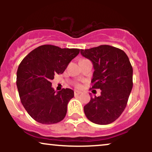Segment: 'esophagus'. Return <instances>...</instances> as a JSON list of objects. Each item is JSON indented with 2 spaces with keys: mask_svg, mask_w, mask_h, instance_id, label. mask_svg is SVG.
I'll return each mask as SVG.
<instances>
[{
  "mask_svg": "<svg viewBox=\"0 0 152 152\" xmlns=\"http://www.w3.org/2000/svg\"><path fill=\"white\" fill-rule=\"evenodd\" d=\"M81 94V92L79 91H74V95L75 96H78V95H79V94Z\"/></svg>",
  "mask_w": 152,
  "mask_h": 152,
  "instance_id": "34e87169",
  "label": "esophagus"
}]
</instances>
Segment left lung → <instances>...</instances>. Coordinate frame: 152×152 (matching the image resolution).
Masks as SVG:
<instances>
[{
    "label": "left lung",
    "instance_id": "obj_1",
    "mask_svg": "<svg viewBox=\"0 0 152 152\" xmlns=\"http://www.w3.org/2000/svg\"><path fill=\"white\" fill-rule=\"evenodd\" d=\"M94 66L92 88L102 90L84 106L86 116L94 124L106 125L121 116L133 86V69L124 50L109 45L81 49Z\"/></svg>",
    "mask_w": 152,
    "mask_h": 152
}]
</instances>
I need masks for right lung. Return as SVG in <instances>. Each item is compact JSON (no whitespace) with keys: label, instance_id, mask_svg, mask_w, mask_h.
I'll return each instance as SVG.
<instances>
[{"label":"right lung","instance_id":"add662e5","mask_svg":"<svg viewBox=\"0 0 152 152\" xmlns=\"http://www.w3.org/2000/svg\"><path fill=\"white\" fill-rule=\"evenodd\" d=\"M79 51L77 48L43 45L23 59L17 71V88L23 106L36 121L52 124L66 116L74 91L63 88L56 92L50 81L55 75L64 73Z\"/></svg>","mask_w":152,"mask_h":152}]
</instances>
